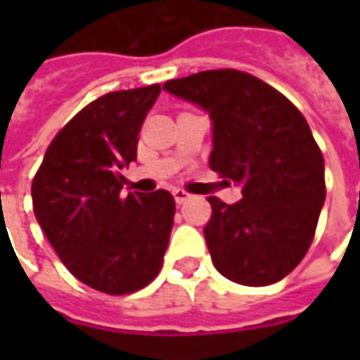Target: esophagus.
Listing matches in <instances>:
<instances>
[{
  "label": "esophagus",
  "mask_w": 360,
  "mask_h": 360,
  "mask_svg": "<svg viewBox=\"0 0 360 360\" xmlns=\"http://www.w3.org/2000/svg\"><path fill=\"white\" fill-rule=\"evenodd\" d=\"M190 198H192V194L186 192V190H180V188L174 190V200H176V204H184V202H188Z\"/></svg>",
  "instance_id": "1"
}]
</instances>
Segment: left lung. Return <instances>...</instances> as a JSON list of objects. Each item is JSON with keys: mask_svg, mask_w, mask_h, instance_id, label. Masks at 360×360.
<instances>
[{"mask_svg": "<svg viewBox=\"0 0 360 360\" xmlns=\"http://www.w3.org/2000/svg\"><path fill=\"white\" fill-rule=\"evenodd\" d=\"M164 90L204 108L214 124L210 168L242 186V198L208 202L204 238L232 283L266 286L297 269L325 204V158L304 116L262 79L208 70L168 79Z\"/></svg>", "mask_w": 360, "mask_h": 360, "instance_id": "8db88e82", "label": "left lung"}]
</instances>
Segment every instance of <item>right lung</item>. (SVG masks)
<instances>
[{
	"label": "right lung",
	"mask_w": 360,
	"mask_h": 360,
	"mask_svg": "<svg viewBox=\"0 0 360 360\" xmlns=\"http://www.w3.org/2000/svg\"><path fill=\"white\" fill-rule=\"evenodd\" d=\"M160 84L110 91L56 134L32 182L34 212L77 281L105 295H130L158 276L174 224L172 194H122V170Z\"/></svg>",
	"instance_id": "add662e5"
}]
</instances>
